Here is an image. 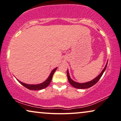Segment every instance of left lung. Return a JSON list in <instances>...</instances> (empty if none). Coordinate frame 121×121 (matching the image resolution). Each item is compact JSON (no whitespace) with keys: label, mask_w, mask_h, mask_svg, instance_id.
Returning a JSON list of instances; mask_svg holds the SVG:
<instances>
[{"label":"left lung","mask_w":121,"mask_h":121,"mask_svg":"<svg viewBox=\"0 0 121 121\" xmlns=\"http://www.w3.org/2000/svg\"><path fill=\"white\" fill-rule=\"evenodd\" d=\"M107 63H108V61L107 62V64H106L105 67H104V70L102 71V72H101L100 74H99L98 76L96 77V78H95L94 79L92 80V81L87 82H85V83H78V82H76L74 81L73 80H72L71 78V77H70V75H69V71H68V70H67V78H68V80H69V82H70V84L73 87H75L76 88H79V89H85V88H88L91 87L93 86L94 85H95L96 83L99 81V80L100 79L101 76H102L103 73H104V71H105V70H106V67H107Z\"/></svg>","instance_id":"1"}]
</instances>
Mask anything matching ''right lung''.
I'll list each match as a JSON object with an SVG mask.
<instances>
[{"instance_id": "right-lung-1", "label": "right lung", "mask_w": 121, "mask_h": 121, "mask_svg": "<svg viewBox=\"0 0 121 121\" xmlns=\"http://www.w3.org/2000/svg\"><path fill=\"white\" fill-rule=\"evenodd\" d=\"M57 67H56L55 69H54L51 72L48 78L46 79V81H45L44 82L40 83V84H38V85H29V84H26V83H25L24 82H22L19 81V80H17L19 82H20L21 84H22V86H24V87H25L26 88H27L29 90H40L42 89H44V88L47 87L49 86L50 83L51 82V80H52L53 75L55 72V71L56 70Z\"/></svg>"}]
</instances>
